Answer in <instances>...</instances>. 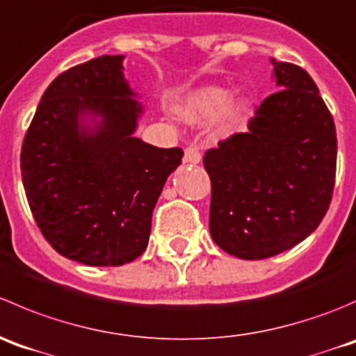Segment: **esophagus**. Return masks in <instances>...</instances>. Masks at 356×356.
Wrapping results in <instances>:
<instances>
[{
	"label": "esophagus",
	"mask_w": 356,
	"mask_h": 356,
	"mask_svg": "<svg viewBox=\"0 0 356 356\" xmlns=\"http://www.w3.org/2000/svg\"><path fill=\"white\" fill-rule=\"evenodd\" d=\"M200 159H202V156H200V152L195 149V147H188V149H185L183 161H185L186 164H199Z\"/></svg>",
	"instance_id": "esophagus-1"
}]
</instances>
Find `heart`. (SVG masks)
<instances>
[{"label": "heart", "mask_w": 356, "mask_h": 356, "mask_svg": "<svg viewBox=\"0 0 356 356\" xmlns=\"http://www.w3.org/2000/svg\"><path fill=\"white\" fill-rule=\"evenodd\" d=\"M251 100L245 95H232L218 84L193 88L179 98L177 114L188 124L202 126L214 119L218 135L228 136L242 124Z\"/></svg>", "instance_id": "heart-1"}]
</instances>
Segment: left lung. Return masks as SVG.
Returning <instances> with one entry per match:
<instances>
[{"instance_id":"left-lung-1","label":"left lung","mask_w":356,"mask_h":356,"mask_svg":"<svg viewBox=\"0 0 356 356\" xmlns=\"http://www.w3.org/2000/svg\"><path fill=\"white\" fill-rule=\"evenodd\" d=\"M279 91L248 133L207 150L213 241L241 259H265L305 241L329 209L337 138L318 88L301 67L272 58Z\"/></svg>"}]
</instances>
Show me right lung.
Segmentation results:
<instances>
[{"instance_id":"add662e5","label":"right lung","mask_w":356,"mask_h":356,"mask_svg":"<svg viewBox=\"0 0 356 356\" xmlns=\"http://www.w3.org/2000/svg\"><path fill=\"white\" fill-rule=\"evenodd\" d=\"M122 55L65 70L41 97L20 154L33 216L58 254L121 266L147 249L156 207L183 150L136 138L143 107Z\"/></svg>"}]
</instances>
